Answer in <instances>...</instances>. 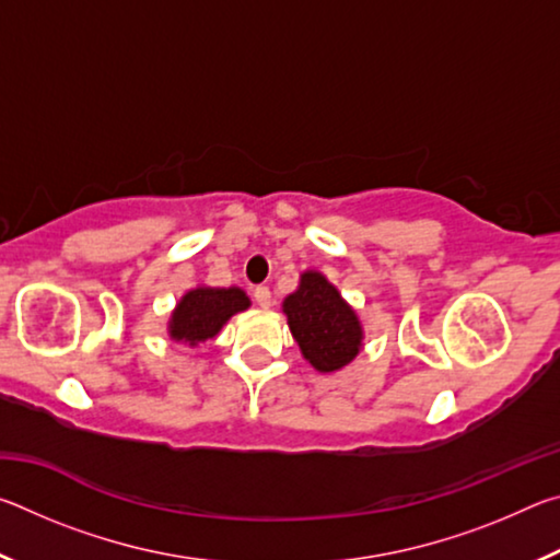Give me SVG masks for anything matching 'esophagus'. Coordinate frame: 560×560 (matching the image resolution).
I'll return each instance as SVG.
<instances>
[{
  "instance_id": "1",
  "label": "esophagus",
  "mask_w": 560,
  "mask_h": 560,
  "mask_svg": "<svg viewBox=\"0 0 560 560\" xmlns=\"http://www.w3.org/2000/svg\"><path fill=\"white\" fill-rule=\"evenodd\" d=\"M254 301H257V306L269 308L271 306V291L267 287H257V289H254Z\"/></svg>"
}]
</instances>
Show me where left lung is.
I'll return each instance as SVG.
<instances>
[{
  "mask_svg": "<svg viewBox=\"0 0 560 560\" xmlns=\"http://www.w3.org/2000/svg\"><path fill=\"white\" fill-rule=\"evenodd\" d=\"M283 314L303 358L320 373H334L348 365L360 350L358 316L318 271L301 277L299 291L283 301Z\"/></svg>",
  "mask_w": 560,
  "mask_h": 560,
  "instance_id": "left-lung-1",
  "label": "left lung"
}]
</instances>
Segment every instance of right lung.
<instances>
[{
  "instance_id": "add662e5",
  "label": "right lung",
  "mask_w": 560,
  "mask_h": 560,
  "mask_svg": "<svg viewBox=\"0 0 560 560\" xmlns=\"http://www.w3.org/2000/svg\"><path fill=\"white\" fill-rule=\"evenodd\" d=\"M246 306H249V299L242 289H192L177 303L170 320V336L197 346L200 340L220 334L226 320Z\"/></svg>"
}]
</instances>
